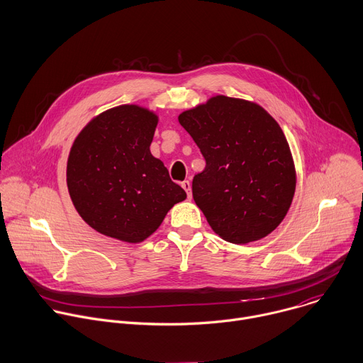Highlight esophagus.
Returning a JSON list of instances; mask_svg holds the SVG:
<instances>
[{"mask_svg": "<svg viewBox=\"0 0 363 363\" xmlns=\"http://www.w3.org/2000/svg\"><path fill=\"white\" fill-rule=\"evenodd\" d=\"M181 186L185 189L188 198H191V196H192V192H191V182H189V181H184V182L181 184Z\"/></svg>", "mask_w": 363, "mask_h": 363, "instance_id": "esophagus-1", "label": "esophagus"}]
</instances>
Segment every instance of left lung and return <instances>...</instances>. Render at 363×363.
<instances>
[{
  "label": "left lung",
  "mask_w": 363,
  "mask_h": 363,
  "mask_svg": "<svg viewBox=\"0 0 363 363\" xmlns=\"http://www.w3.org/2000/svg\"><path fill=\"white\" fill-rule=\"evenodd\" d=\"M179 124L205 158L192 196L208 223L230 244L271 233L285 218L296 175L288 141L259 105L218 95L185 111Z\"/></svg>",
  "instance_id": "obj_1"
}]
</instances>
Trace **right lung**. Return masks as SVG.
Segmentation results:
<instances>
[{
  "instance_id": "1",
  "label": "right lung",
  "mask_w": 363,
  "mask_h": 363,
  "mask_svg": "<svg viewBox=\"0 0 363 363\" xmlns=\"http://www.w3.org/2000/svg\"><path fill=\"white\" fill-rule=\"evenodd\" d=\"M158 116L138 105L111 108L79 133L67 184L81 218L102 235L143 242L186 198L150 145Z\"/></svg>"
}]
</instances>
